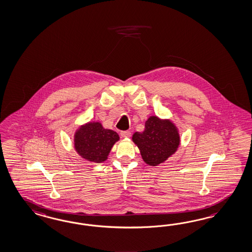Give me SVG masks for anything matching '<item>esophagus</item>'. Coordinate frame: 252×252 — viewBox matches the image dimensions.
I'll return each mask as SVG.
<instances>
[{"label": "esophagus", "instance_id": "obj_1", "mask_svg": "<svg viewBox=\"0 0 252 252\" xmlns=\"http://www.w3.org/2000/svg\"><path fill=\"white\" fill-rule=\"evenodd\" d=\"M121 136L123 138H129L131 136V132L129 130H123L121 131Z\"/></svg>", "mask_w": 252, "mask_h": 252}]
</instances>
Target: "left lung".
Returning a JSON list of instances; mask_svg holds the SVG:
<instances>
[{"instance_id": "obj_1", "label": "left lung", "mask_w": 252, "mask_h": 252, "mask_svg": "<svg viewBox=\"0 0 252 252\" xmlns=\"http://www.w3.org/2000/svg\"><path fill=\"white\" fill-rule=\"evenodd\" d=\"M132 141L139 147L146 164L158 165L177 151L180 145V134L170 121L150 117L144 131L135 132Z\"/></svg>"}]
</instances>
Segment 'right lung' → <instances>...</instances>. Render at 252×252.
Returning a JSON list of instances; mask_svg holds the SVG:
<instances>
[{
  "instance_id": "1",
  "label": "right lung",
  "mask_w": 252,
  "mask_h": 252,
  "mask_svg": "<svg viewBox=\"0 0 252 252\" xmlns=\"http://www.w3.org/2000/svg\"><path fill=\"white\" fill-rule=\"evenodd\" d=\"M119 139L114 130L104 129L99 123H89L76 131L74 147L82 158L94 163H101L108 158L113 144Z\"/></svg>"
}]
</instances>
